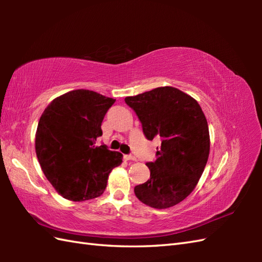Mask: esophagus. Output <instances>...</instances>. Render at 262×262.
<instances>
[{"label": "esophagus", "instance_id": "1", "mask_svg": "<svg viewBox=\"0 0 262 262\" xmlns=\"http://www.w3.org/2000/svg\"><path fill=\"white\" fill-rule=\"evenodd\" d=\"M124 159L127 160V161H129V160L136 161V158L134 157V155H132V154H126V155H124Z\"/></svg>", "mask_w": 262, "mask_h": 262}]
</instances>
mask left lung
I'll return each mask as SVG.
<instances>
[{
    "instance_id": "left-lung-1",
    "label": "left lung",
    "mask_w": 262,
    "mask_h": 262,
    "mask_svg": "<svg viewBox=\"0 0 262 262\" xmlns=\"http://www.w3.org/2000/svg\"><path fill=\"white\" fill-rule=\"evenodd\" d=\"M142 122L148 141L158 138L155 161L147 162L149 179L134 188L136 197L153 208L182 202L196 187L209 155V130L199 103L172 86L125 98Z\"/></svg>"
}]
</instances>
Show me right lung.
I'll return each mask as SVG.
<instances>
[{
    "mask_svg": "<svg viewBox=\"0 0 262 262\" xmlns=\"http://www.w3.org/2000/svg\"><path fill=\"white\" fill-rule=\"evenodd\" d=\"M113 98L90 90H74L49 103L38 122L36 154L43 174L66 199L99 197L122 154L97 145L101 124Z\"/></svg>",
    "mask_w": 262,
    "mask_h": 262,
    "instance_id": "obj_1",
    "label": "right lung"
}]
</instances>
